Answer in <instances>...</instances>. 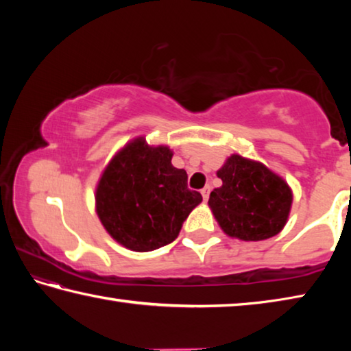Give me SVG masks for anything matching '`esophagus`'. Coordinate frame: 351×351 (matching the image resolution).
Returning <instances> with one entry per match:
<instances>
[{
  "label": "esophagus",
  "mask_w": 351,
  "mask_h": 351,
  "mask_svg": "<svg viewBox=\"0 0 351 351\" xmlns=\"http://www.w3.org/2000/svg\"><path fill=\"white\" fill-rule=\"evenodd\" d=\"M209 193H210V187L209 186H206L204 189H201V195H203L204 201L209 199Z\"/></svg>",
  "instance_id": "obj_1"
}]
</instances>
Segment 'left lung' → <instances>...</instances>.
<instances>
[{
    "label": "left lung",
    "instance_id": "1",
    "mask_svg": "<svg viewBox=\"0 0 351 351\" xmlns=\"http://www.w3.org/2000/svg\"><path fill=\"white\" fill-rule=\"evenodd\" d=\"M223 186L210 192L209 206L229 237L260 241L287 224L293 193L280 176L263 164L232 154L217 171Z\"/></svg>",
    "mask_w": 351,
    "mask_h": 351
}]
</instances>
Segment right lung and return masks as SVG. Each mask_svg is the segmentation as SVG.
I'll use <instances>...</instances> for the list:
<instances>
[{"instance_id":"right-lung-1","label":"right lung","mask_w":351,"mask_h":351,"mask_svg":"<svg viewBox=\"0 0 351 351\" xmlns=\"http://www.w3.org/2000/svg\"><path fill=\"white\" fill-rule=\"evenodd\" d=\"M169 147H148L138 138L105 169L96 190V210L112 239L136 252L173 241L203 197L187 187L186 170L171 165Z\"/></svg>"}]
</instances>
